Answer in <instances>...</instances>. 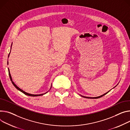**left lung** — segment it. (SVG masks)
<instances>
[{"label": "left lung", "mask_w": 130, "mask_h": 130, "mask_svg": "<svg viewBox=\"0 0 130 130\" xmlns=\"http://www.w3.org/2000/svg\"><path fill=\"white\" fill-rule=\"evenodd\" d=\"M109 91H108V92H107V93H105L104 94H103V95H101V96H98V97H95V98H89V97H86V96H82V97H84V98H87V99H99V98H101V97L103 96L104 95H105V94H107V93H108Z\"/></svg>", "instance_id": "1"}]
</instances>
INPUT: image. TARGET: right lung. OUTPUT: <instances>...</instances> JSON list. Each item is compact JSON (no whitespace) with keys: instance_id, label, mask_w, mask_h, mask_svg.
Masks as SVG:
<instances>
[{"instance_id":"obj_1","label":"right lung","mask_w":130,"mask_h":130,"mask_svg":"<svg viewBox=\"0 0 130 130\" xmlns=\"http://www.w3.org/2000/svg\"><path fill=\"white\" fill-rule=\"evenodd\" d=\"M11 46H12V45H11ZM9 54H10V53H9ZM9 56H8V57H9ZM8 70H9V77H10V80H11V82H12V84L13 85V86H14L18 90L20 91L21 92H22V93H23L24 94H25V95H28V96H38L42 95H43V94H44H44H38V95H34V94H29V93H26V92H25V91H23L22 90H21L20 88H19L14 83V82H13L12 79V78H11V75H10V73L9 69H8ZM46 93H47V92H46Z\"/></svg>"}]
</instances>
